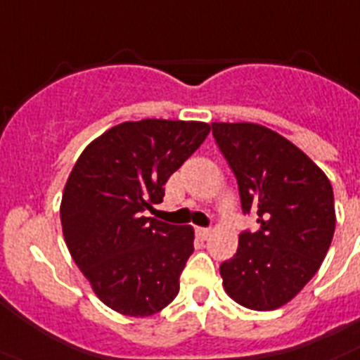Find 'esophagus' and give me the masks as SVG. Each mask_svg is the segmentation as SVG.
I'll return each mask as SVG.
<instances>
[{"instance_id": "obj_1", "label": "esophagus", "mask_w": 360, "mask_h": 360, "mask_svg": "<svg viewBox=\"0 0 360 360\" xmlns=\"http://www.w3.org/2000/svg\"><path fill=\"white\" fill-rule=\"evenodd\" d=\"M210 229H203V226H198L195 229V234H198V238H201V240H207L208 236H210Z\"/></svg>"}]
</instances>
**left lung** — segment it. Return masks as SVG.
Returning <instances> with one entry per match:
<instances>
[{
  "mask_svg": "<svg viewBox=\"0 0 360 360\" xmlns=\"http://www.w3.org/2000/svg\"><path fill=\"white\" fill-rule=\"evenodd\" d=\"M217 146L238 179L243 212L258 232L240 234L219 265L223 289L240 306L273 311L297 297L324 262L335 232L328 175L291 141L255 122H212Z\"/></svg>",
  "mask_w": 360,
  "mask_h": 360,
  "instance_id": "left-lung-1",
  "label": "left lung"
}]
</instances>
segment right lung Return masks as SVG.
I'll return each mask as SVG.
<instances>
[{
  "mask_svg": "<svg viewBox=\"0 0 360 360\" xmlns=\"http://www.w3.org/2000/svg\"><path fill=\"white\" fill-rule=\"evenodd\" d=\"M210 124L144 119L117 124L87 144L60 205L63 240L105 306L144 319L179 292L194 229L153 217L168 177L201 146Z\"/></svg>",
  "mask_w": 360,
  "mask_h": 360,
  "instance_id": "1",
  "label": "right lung"
}]
</instances>
